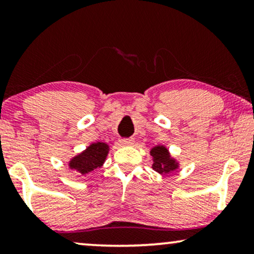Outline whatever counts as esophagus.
<instances>
[{
    "instance_id": "34e87169",
    "label": "esophagus",
    "mask_w": 254,
    "mask_h": 254,
    "mask_svg": "<svg viewBox=\"0 0 254 254\" xmlns=\"http://www.w3.org/2000/svg\"><path fill=\"white\" fill-rule=\"evenodd\" d=\"M134 138H123V140L120 141V143L123 145H131L134 144Z\"/></svg>"
}]
</instances>
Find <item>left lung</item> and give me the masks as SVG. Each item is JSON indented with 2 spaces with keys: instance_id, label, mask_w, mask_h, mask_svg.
<instances>
[{
  "instance_id": "1",
  "label": "left lung",
  "mask_w": 254,
  "mask_h": 254,
  "mask_svg": "<svg viewBox=\"0 0 254 254\" xmlns=\"http://www.w3.org/2000/svg\"><path fill=\"white\" fill-rule=\"evenodd\" d=\"M152 157L151 168L161 175H169L179 168V163L171 157L168 148L164 145H156L150 150Z\"/></svg>"
}]
</instances>
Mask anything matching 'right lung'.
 <instances>
[{"mask_svg": "<svg viewBox=\"0 0 254 254\" xmlns=\"http://www.w3.org/2000/svg\"><path fill=\"white\" fill-rule=\"evenodd\" d=\"M110 151V145L104 142L91 143L81 154L76 155L69 161V168L77 171L79 175L85 176L102 168Z\"/></svg>", "mask_w": 254, "mask_h": 254, "instance_id": "add662e5", "label": "right lung"}]
</instances>
